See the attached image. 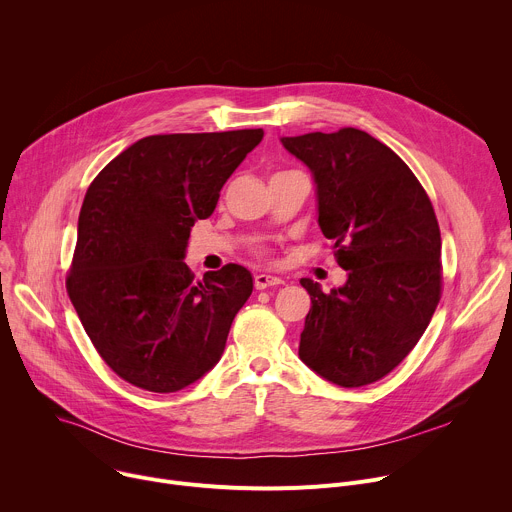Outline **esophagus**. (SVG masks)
<instances>
[{
	"label": "esophagus",
	"mask_w": 512,
	"mask_h": 512,
	"mask_svg": "<svg viewBox=\"0 0 512 512\" xmlns=\"http://www.w3.org/2000/svg\"><path fill=\"white\" fill-rule=\"evenodd\" d=\"M283 279L275 277V275H265V273H257L255 275V287L257 289H267V287H273V285H281Z\"/></svg>",
	"instance_id": "34e87169"
}]
</instances>
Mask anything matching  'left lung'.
<instances>
[{
  "label": "left lung",
  "instance_id": "1",
  "mask_svg": "<svg viewBox=\"0 0 512 512\" xmlns=\"http://www.w3.org/2000/svg\"><path fill=\"white\" fill-rule=\"evenodd\" d=\"M316 184L318 225L348 279L324 294L304 277L312 308L300 358L352 389L389 375L423 336L442 296V237L409 166L354 127L281 137Z\"/></svg>",
  "mask_w": 512,
  "mask_h": 512
}]
</instances>
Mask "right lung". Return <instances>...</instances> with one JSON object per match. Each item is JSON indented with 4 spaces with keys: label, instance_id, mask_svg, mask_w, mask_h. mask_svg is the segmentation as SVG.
Masks as SVG:
<instances>
[{
    "label": "right lung",
    "instance_id": "obj_1",
    "mask_svg": "<svg viewBox=\"0 0 512 512\" xmlns=\"http://www.w3.org/2000/svg\"><path fill=\"white\" fill-rule=\"evenodd\" d=\"M261 139L263 129L150 135L91 182L66 291L123 381L174 393L221 360L253 277L229 263L196 283L184 257L190 229Z\"/></svg>",
    "mask_w": 512,
    "mask_h": 512
}]
</instances>
